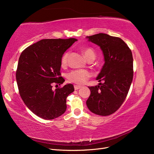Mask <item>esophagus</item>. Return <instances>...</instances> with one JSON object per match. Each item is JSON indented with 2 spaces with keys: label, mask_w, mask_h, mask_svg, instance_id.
<instances>
[{
  "label": "esophagus",
  "mask_w": 154,
  "mask_h": 154,
  "mask_svg": "<svg viewBox=\"0 0 154 154\" xmlns=\"http://www.w3.org/2000/svg\"><path fill=\"white\" fill-rule=\"evenodd\" d=\"M74 88H75V90H78V89H81V86H79V85H74Z\"/></svg>",
  "instance_id": "1"
}]
</instances>
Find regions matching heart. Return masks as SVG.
<instances>
[{
	"label": "heart",
	"mask_w": 154,
	"mask_h": 154,
	"mask_svg": "<svg viewBox=\"0 0 154 154\" xmlns=\"http://www.w3.org/2000/svg\"><path fill=\"white\" fill-rule=\"evenodd\" d=\"M83 54L85 57L88 59L93 57L95 58V53L94 50L91 48H86L83 50ZM69 55V52L67 51L61 57V64L62 65H65L67 63L68 57ZM91 77V72L86 69H77L73 70L69 72L67 75V79L77 84H83L89 79V78Z\"/></svg>",
	"instance_id": "1"
}]
</instances>
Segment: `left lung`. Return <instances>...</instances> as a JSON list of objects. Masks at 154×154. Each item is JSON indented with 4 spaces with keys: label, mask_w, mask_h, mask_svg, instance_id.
<instances>
[{
    "label": "left lung",
    "mask_w": 154,
    "mask_h": 154,
    "mask_svg": "<svg viewBox=\"0 0 154 154\" xmlns=\"http://www.w3.org/2000/svg\"><path fill=\"white\" fill-rule=\"evenodd\" d=\"M103 51L104 64L97 77L98 85L89 87L91 94L87 106L91 112L109 116L119 109L125 100L133 79V57L122 39L100 33L87 36Z\"/></svg>",
    "instance_id": "8db88e82"
}]
</instances>
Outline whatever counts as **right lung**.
<instances>
[{
    "label": "right lung",
    "mask_w": 154,
    "mask_h": 154,
    "mask_svg": "<svg viewBox=\"0 0 154 154\" xmlns=\"http://www.w3.org/2000/svg\"><path fill=\"white\" fill-rule=\"evenodd\" d=\"M75 38L44 39L22 52L16 73L19 93L26 105L35 115L54 119L66 110V99L74 91L72 84L52 89L53 84H63L61 57Z\"/></svg>",
    "instance_id": "1"
}]
</instances>
